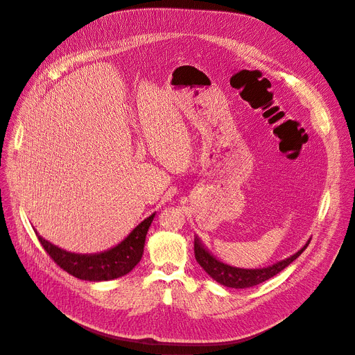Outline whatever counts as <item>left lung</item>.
<instances>
[{"instance_id":"obj_1","label":"left lung","mask_w":355,"mask_h":355,"mask_svg":"<svg viewBox=\"0 0 355 355\" xmlns=\"http://www.w3.org/2000/svg\"><path fill=\"white\" fill-rule=\"evenodd\" d=\"M311 239L306 242V245L292 254L290 257H286V259L268 266V268H261V269H242V268H235L231 265L223 263L218 261L214 254H211L207 248L201 243L198 238L194 239V253H196V259L200 263V266L218 283L227 286V287H234V288H246L252 287L259 283L266 282L268 279L273 277L279 272H282L284 268H287L293 261H296L297 257L303 253V250L309 246Z\"/></svg>"}]
</instances>
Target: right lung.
<instances>
[{"label": "right lung", "instance_id": "1", "mask_svg": "<svg viewBox=\"0 0 355 355\" xmlns=\"http://www.w3.org/2000/svg\"><path fill=\"white\" fill-rule=\"evenodd\" d=\"M154 216L155 214H151L139 223L117 246L93 254L68 252L37 235L46 253L59 268L82 280L105 282L127 275L141 261L146 235Z\"/></svg>", "mask_w": 355, "mask_h": 355}]
</instances>
